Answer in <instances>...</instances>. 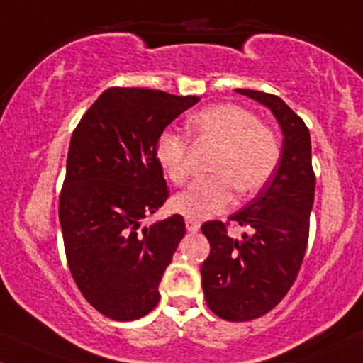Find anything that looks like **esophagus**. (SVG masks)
I'll list each match as a JSON object with an SVG mask.
<instances>
[{
	"mask_svg": "<svg viewBox=\"0 0 363 363\" xmlns=\"http://www.w3.org/2000/svg\"><path fill=\"white\" fill-rule=\"evenodd\" d=\"M186 227H188L189 233H198V229H200V222L194 220V218L186 217Z\"/></svg>",
	"mask_w": 363,
	"mask_h": 363,
	"instance_id": "esophagus-1",
	"label": "esophagus"
}]
</instances>
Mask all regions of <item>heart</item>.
Masks as SVG:
<instances>
[{
	"label": "heart",
	"instance_id": "b5f03b06",
	"mask_svg": "<svg viewBox=\"0 0 363 363\" xmlns=\"http://www.w3.org/2000/svg\"><path fill=\"white\" fill-rule=\"evenodd\" d=\"M191 133L218 146L210 163L213 175L194 181L172 200L175 212L194 220L225 212L234 200V189L241 196L260 191L281 160L276 133L260 123L253 111L234 103L201 110L191 121ZM155 153L163 174L174 184H184L188 179V138L165 129L157 139Z\"/></svg>",
	"mask_w": 363,
	"mask_h": 363
}]
</instances>
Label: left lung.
I'll use <instances>...</instances> for the list:
<instances>
[{
	"label": "left lung",
	"mask_w": 363,
	"mask_h": 363,
	"mask_svg": "<svg viewBox=\"0 0 363 363\" xmlns=\"http://www.w3.org/2000/svg\"><path fill=\"white\" fill-rule=\"evenodd\" d=\"M274 113L284 141L270 181L229 222L201 225L210 255L201 265V286L208 308L230 322L253 320L276 306L300 272L308 242L310 212L315 194L308 127L276 94L236 89ZM248 226L240 240L226 225Z\"/></svg>",
	"instance_id": "obj_1"
}]
</instances>
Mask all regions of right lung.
<instances>
[{"label":"right lung","mask_w":363,"mask_h":363,"mask_svg":"<svg viewBox=\"0 0 363 363\" xmlns=\"http://www.w3.org/2000/svg\"><path fill=\"white\" fill-rule=\"evenodd\" d=\"M198 96L110 87L72 133L60 193L67 264L87 303L118 322L150 313L186 234L182 215L143 227L169 198L155 145Z\"/></svg>","instance_id":"obj_1"}]
</instances>
